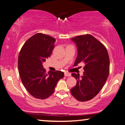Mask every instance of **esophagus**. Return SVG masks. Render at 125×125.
Masks as SVG:
<instances>
[{
    "label": "esophagus",
    "instance_id": "34e87169",
    "mask_svg": "<svg viewBox=\"0 0 125 125\" xmlns=\"http://www.w3.org/2000/svg\"><path fill=\"white\" fill-rule=\"evenodd\" d=\"M64 75L65 77H71V74L70 73H68V72H65L64 73Z\"/></svg>",
    "mask_w": 125,
    "mask_h": 125
}]
</instances>
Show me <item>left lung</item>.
<instances>
[{
    "label": "left lung",
    "mask_w": 125,
    "mask_h": 125,
    "mask_svg": "<svg viewBox=\"0 0 125 125\" xmlns=\"http://www.w3.org/2000/svg\"><path fill=\"white\" fill-rule=\"evenodd\" d=\"M77 47L78 55L74 63L77 66L84 63V73H72L77 79L76 85L71 89V94L80 101L94 98L104 85L109 74L110 60L106 48L102 43L89 34L72 38Z\"/></svg>",
    "instance_id": "1"
}]
</instances>
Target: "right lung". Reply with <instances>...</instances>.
<instances>
[{
  "mask_svg": "<svg viewBox=\"0 0 125 125\" xmlns=\"http://www.w3.org/2000/svg\"><path fill=\"white\" fill-rule=\"evenodd\" d=\"M56 39L38 33L25 42L18 57V69L25 88L35 98L45 99L54 93L57 82L64 77L61 71L47 73L43 62L50 57Z\"/></svg>",
  "mask_w": 125,
  "mask_h": 125,
  "instance_id": "add662e5",
  "label": "right lung"
}]
</instances>
